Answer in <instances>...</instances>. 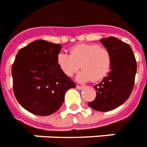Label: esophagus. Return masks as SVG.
Instances as JSON below:
<instances>
[{"label": "esophagus", "instance_id": "obj_1", "mask_svg": "<svg viewBox=\"0 0 147 147\" xmlns=\"http://www.w3.org/2000/svg\"><path fill=\"white\" fill-rule=\"evenodd\" d=\"M76 88H77V90H82V89H84L85 86H79V85H77Z\"/></svg>", "mask_w": 147, "mask_h": 147}]
</instances>
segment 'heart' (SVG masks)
<instances>
[{"label": "heart", "instance_id": "b5f03b06", "mask_svg": "<svg viewBox=\"0 0 147 147\" xmlns=\"http://www.w3.org/2000/svg\"><path fill=\"white\" fill-rule=\"evenodd\" d=\"M70 54L61 52L57 55V64L65 76L71 77L82 68L77 76L79 82H98L110 71L112 57L108 49L96 43H79L71 47Z\"/></svg>", "mask_w": 147, "mask_h": 147}]
</instances>
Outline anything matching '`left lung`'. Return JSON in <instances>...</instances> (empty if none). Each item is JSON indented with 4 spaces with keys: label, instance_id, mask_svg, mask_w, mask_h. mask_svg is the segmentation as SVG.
Segmentation results:
<instances>
[{
    "label": "left lung",
    "instance_id": "1",
    "mask_svg": "<svg viewBox=\"0 0 147 147\" xmlns=\"http://www.w3.org/2000/svg\"><path fill=\"white\" fill-rule=\"evenodd\" d=\"M100 42L111 52L112 63L108 76L94 86L96 96L88 105L99 111H109L124 104L131 95L137 65L128 43L114 36L103 38Z\"/></svg>",
    "mask_w": 147,
    "mask_h": 147
}]
</instances>
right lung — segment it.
Instances as JSON below:
<instances>
[{"label":"right lung","instance_id":"right-lung-1","mask_svg":"<svg viewBox=\"0 0 147 147\" xmlns=\"http://www.w3.org/2000/svg\"><path fill=\"white\" fill-rule=\"evenodd\" d=\"M60 44L38 40L18 51L11 67L16 100L34 115L54 114L64 103L66 91L76 86L57 64Z\"/></svg>","mask_w":147,"mask_h":147}]
</instances>
